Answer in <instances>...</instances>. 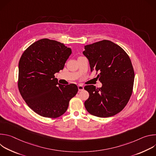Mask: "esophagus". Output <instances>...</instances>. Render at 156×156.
<instances>
[{
  "label": "esophagus",
  "instance_id": "1",
  "mask_svg": "<svg viewBox=\"0 0 156 156\" xmlns=\"http://www.w3.org/2000/svg\"><path fill=\"white\" fill-rule=\"evenodd\" d=\"M78 90L80 91H83L84 90V86L81 84H79L78 86Z\"/></svg>",
  "mask_w": 156,
  "mask_h": 156
}]
</instances>
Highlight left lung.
<instances>
[{
  "label": "left lung",
  "instance_id": "8db88e82",
  "mask_svg": "<svg viewBox=\"0 0 156 156\" xmlns=\"http://www.w3.org/2000/svg\"><path fill=\"white\" fill-rule=\"evenodd\" d=\"M83 54L95 70L101 87L86 85L90 96L84 106L90 114L98 117H112L122 111L133 93L135 73L126 52L117 44L102 40L84 47Z\"/></svg>",
  "mask_w": 156,
  "mask_h": 156
}]
</instances>
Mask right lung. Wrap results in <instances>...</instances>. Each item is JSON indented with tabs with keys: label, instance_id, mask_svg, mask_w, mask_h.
<instances>
[{
	"label": "right lung",
	"instance_id": "1",
	"mask_svg": "<svg viewBox=\"0 0 156 156\" xmlns=\"http://www.w3.org/2000/svg\"><path fill=\"white\" fill-rule=\"evenodd\" d=\"M72 54L70 48L49 39H40L21 55L18 63V87L27 105L38 115L55 119L68 108L78 91L75 84L58 83L54 74L62 70Z\"/></svg>",
	"mask_w": 156,
	"mask_h": 156
}]
</instances>
